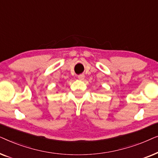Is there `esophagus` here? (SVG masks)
<instances>
[{"instance_id":"1","label":"esophagus","mask_w":158,"mask_h":158,"mask_svg":"<svg viewBox=\"0 0 158 158\" xmlns=\"http://www.w3.org/2000/svg\"><path fill=\"white\" fill-rule=\"evenodd\" d=\"M77 77H78V79L81 80V81H83L84 78H85V75H84L83 74L79 75L78 76H77Z\"/></svg>"}]
</instances>
